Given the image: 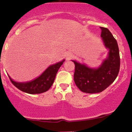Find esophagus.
Here are the masks:
<instances>
[{
	"instance_id": "34e87169",
	"label": "esophagus",
	"mask_w": 132,
	"mask_h": 132,
	"mask_svg": "<svg viewBox=\"0 0 132 132\" xmlns=\"http://www.w3.org/2000/svg\"><path fill=\"white\" fill-rule=\"evenodd\" d=\"M72 56H73V54H72V53H71V52H67V53L66 54V55H65V57H66V59H67V60L70 59L72 57Z\"/></svg>"
}]
</instances>
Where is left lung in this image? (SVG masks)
I'll return each mask as SVG.
<instances>
[{"instance_id":"obj_1","label":"left lung","mask_w":132,"mask_h":132,"mask_svg":"<svg viewBox=\"0 0 132 132\" xmlns=\"http://www.w3.org/2000/svg\"><path fill=\"white\" fill-rule=\"evenodd\" d=\"M102 42L108 49V55L97 68L72 60L75 65L74 81L81 91L88 94L104 90L115 80L120 67V57L117 41L106 28L100 27Z\"/></svg>"}]
</instances>
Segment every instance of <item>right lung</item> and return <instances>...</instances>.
Returning <instances> with one entry per match:
<instances>
[{
	"label": "right lung",
	"instance_id": "1",
	"mask_svg": "<svg viewBox=\"0 0 132 132\" xmlns=\"http://www.w3.org/2000/svg\"><path fill=\"white\" fill-rule=\"evenodd\" d=\"M65 59L49 66L40 76L34 80L24 82H19L12 80L9 76L12 84L20 90L30 94H38L47 91L54 81L55 76L59 68Z\"/></svg>",
	"mask_w": 132,
	"mask_h": 132
}]
</instances>
